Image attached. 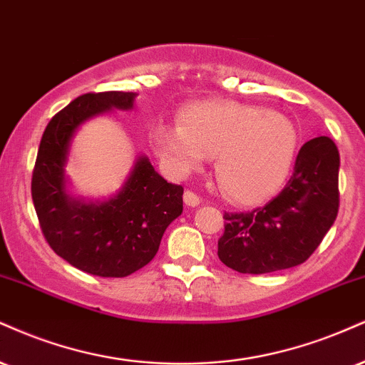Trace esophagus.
I'll use <instances>...</instances> for the list:
<instances>
[{"mask_svg": "<svg viewBox=\"0 0 365 365\" xmlns=\"http://www.w3.org/2000/svg\"><path fill=\"white\" fill-rule=\"evenodd\" d=\"M183 200H185L188 207H197V205L200 204V197L192 190H185V194H183Z\"/></svg>", "mask_w": 365, "mask_h": 365, "instance_id": "esophagus-1", "label": "esophagus"}]
</instances>
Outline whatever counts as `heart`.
<instances>
[{"mask_svg": "<svg viewBox=\"0 0 365 365\" xmlns=\"http://www.w3.org/2000/svg\"><path fill=\"white\" fill-rule=\"evenodd\" d=\"M180 125H156L149 139L171 173L185 177L216 158L222 194L238 204H257L279 190L292 168L296 127L282 113L235 100L188 105Z\"/></svg>", "mask_w": 365, "mask_h": 365, "instance_id": "heart-1", "label": "heart"}]
</instances>
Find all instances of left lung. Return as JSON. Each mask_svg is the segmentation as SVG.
Listing matches in <instances>:
<instances>
[{
  "mask_svg": "<svg viewBox=\"0 0 365 365\" xmlns=\"http://www.w3.org/2000/svg\"><path fill=\"white\" fill-rule=\"evenodd\" d=\"M338 170L340 155L330 138L308 140L275 199L250 212H225L219 260L240 274H270L304 263L336 219Z\"/></svg>",
  "mask_w": 365,
  "mask_h": 365,
  "instance_id": "obj_1",
  "label": "left lung"
}]
</instances>
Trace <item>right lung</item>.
<instances>
[{"label":"right lung","mask_w":365,"mask_h":365,"mask_svg":"<svg viewBox=\"0 0 365 365\" xmlns=\"http://www.w3.org/2000/svg\"><path fill=\"white\" fill-rule=\"evenodd\" d=\"M138 93H85L47 124L32 173V200L49 247L86 274L127 277L155 258L170 222L183 210V187L158 175L139 156L115 195L103 202L73 199L64 165L74 133L88 118L112 108L130 110Z\"/></svg>","instance_id":"1"}]
</instances>
